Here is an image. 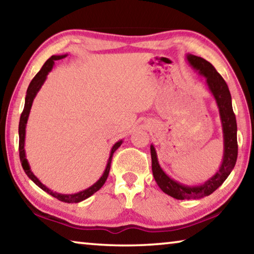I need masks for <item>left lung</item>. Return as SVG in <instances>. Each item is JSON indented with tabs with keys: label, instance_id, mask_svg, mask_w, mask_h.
I'll return each instance as SVG.
<instances>
[{
	"label": "left lung",
	"instance_id": "left-lung-1",
	"mask_svg": "<svg viewBox=\"0 0 254 254\" xmlns=\"http://www.w3.org/2000/svg\"><path fill=\"white\" fill-rule=\"evenodd\" d=\"M187 60L189 65L196 71H198L200 76L205 77L206 86L216 102L222 123L224 151H223L222 165L214 176L206 180L204 184L197 185V186H188V185L176 182L162 170L159 165L156 149L153 144L150 145L154 180L165 194L182 200L199 199L212 194L229 177L238 158V137H236L238 127H236V119L233 107H232V97L227 84L207 60L189 54L187 55Z\"/></svg>",
	"mask_w": 254,
	"mask_h": 254
}]
</instances>
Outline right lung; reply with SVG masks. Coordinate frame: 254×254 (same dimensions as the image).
<instances>
[{"label": "right lung", "mask_w": 254, "mask_h": 254, "mask_svg": "<svg viewBox=\"0 0 254 254\" xmlns=\"http://www.w3.org/2000/svg\"><path fill=\"white\" fill-rule=\"evenodd\" d=\"M67 57V55H62V56H51V57L47 60V62L44 64L41 69L39 72L33 77V79L30 83L29 87L27 89V96H25V102H24V109L22 114H21L20 118V123H19V152H20V160H21V165L23 167L24 173L27 174L28 177L32 180V182L37 185L38 187H40L42 190H45L46 192H48L49 195L54 196L55 198H57L62 201H65V203H79V201L84 200L88 197H91L93 194H95L97 190H100L102 188L103 185L105 184L107 177H109V173H110V168H111V161H112V157H113V153L115 152L120 145L122 144L123 141L120 140L115 143L113 147L111 149V153H110V158L107 160V165L106 168L104 170V173L101 176V178L97 180V182L92 185L91 187L84 189V190L76 192V194H59L57 191H54L49 189L47 186H45L39 179H38L34 174L31 171V168H30V165L27 160V157H25V150H24V140H25V127H27V122L29 119V114H30V110H31L32 103L34 97L38 94V92L40 91L41 86L44 85L45 80L47 79V75L49 74V71L54 68L55 65V60H59Z\"/></svg>", "instance_id": "add662e5"}]
</instances>
